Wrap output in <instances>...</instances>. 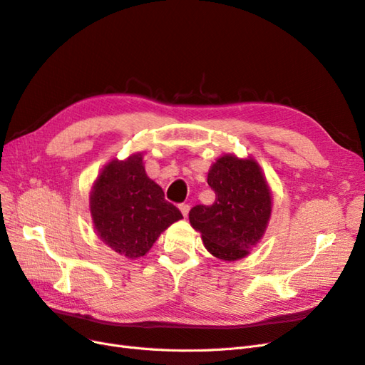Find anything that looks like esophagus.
Here are the masks:
<instances>
[{
  "instance_id": "1",
  "label": "esophagus",
  "mask_w": 365,
  "mask_h": 365,
  "mask_svg": "<svg viewBox=\"0 0 365 365\" xmlns=\"http://www.w3.org/2000/svg\"><path fill=\"white\" fill-rule=\"evenodd\" d=\"M180 210H181L182 216L187 217V215H189V212H190V205H189V204H181V205H180Z\"/></svg>"
}]
</instances>
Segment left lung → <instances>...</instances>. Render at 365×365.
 <instances>
[{
  "mask_svg": "<svg viewBox=\"0 0 365 365\" xmlns=\"http://www.w3.org/2000/svg\"><path fill=\"white\" fill-rule=\"evenodd\" d=\"M216 193L212 205H195L189 219L215 257L237 260L257 244L271 215V193L254 160L219 158L208 172Z\"/></svg>",
  "mask_w": 365,
  "mask_h": 365,
  "instance_id": "obj_1",
  "label": "left lung"
}]
</instances>
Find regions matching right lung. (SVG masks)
<instances>
[{"mask_svg": "<svg viewBox=\"0 0 365 365\" xmlns=\"http://www.w3.org/2000/svg\"><path fill=\"white\" fill-rule=\"evenodd\" d=\"M91 216L97 235L115 252L141 257L170 224L182 217L145 172L141 155L113 160L91 193Z\"/></svg>", "mask_w": 365, "mask_h": 365, "instance_id": "right-lung-1", "label": "right lung"}]
</instances>
